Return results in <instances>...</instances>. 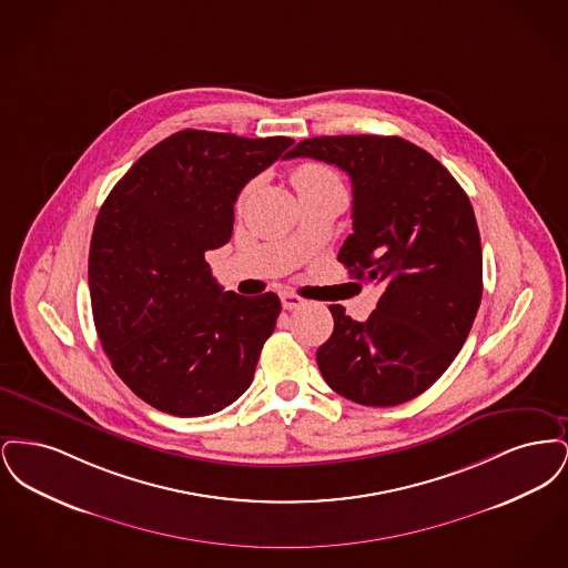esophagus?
Returning <instances> with one entry per match:
<instances>
[{
  "label": "esophagus",
  "instance_id": "obj_1",
  "mask_svg": "<svg viewBox=\"0 0 568 568\" xmlns=\"http://www.w3.org/2000/svg\"><path fill=\"white\" fill-rule=\"evenodd\" d=\"M281 304L285 311H294L304 304V297L297 296L294 292H281Z\"/></svg>",
  "mask_w": 568,
  "mask_h": 568
}]
</instances>
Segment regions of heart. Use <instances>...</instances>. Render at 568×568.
<instances>
[{"instance_id": "1", "label": "heart", "mask_w": 568, "mask_h": 568, "mask_svg": "<svg viewBox=\"0 0 568 568\" xmlns=\"http://www.w3.org/2000/svg\"><path fill=\"white\" fill-rule=\"evenodd\" d=\"M325 176H332V172L325 170L324 165H320V163H304L294 172V185L300 187L304 183H313V181H320V179H325Z\"/></svg>"}]
</instances>
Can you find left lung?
Returning a JSON list of instances; mask_svg holds the SVG:
<instances>
[{
	"instance_id": "1",
	"label": "left lung",
	"mask_w": 568,
	"mask_h": 568,
	"mask_svg": "<svg viewBox=\"0 0 568 568\" xmlns=\"http://www.w3.org/2000/svg\"><path fill=\"white\" fill-rule=\"evenodd\" d=\"M287 158L349 174L353 234L338 262L383 292L364 324L329 306L334 332L317 349L325 383L357 405L413 400L449 368L481 304V239L468 195L443 163L398 135H320Z\"/></svg>"
}]
</instances>
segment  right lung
<instances>
[{
    "label": "right lung",
    "instance_id": "add662e5",
    "mask_svg": "<svg viewBox=\"0 0 568 568\" xmlns=\"http://www.w3.org/2000/svg\"><path fill=\"white\" fill-rule=\"evenodd\" d=\"M292 144L183 130L102 204L89 248L93 322L114 373L146 405L202 417L251 385L281 300L223 292L204 253L232 239L239 193Z\"/></svg>",
    "mask_w": 568,
    "mask_h": 568
}]
</instances>
